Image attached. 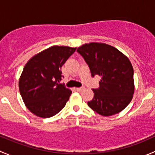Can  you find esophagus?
Instances as JSON below:
<instances>
[{"mask_svg": "<svg viewBox=\"0 0 155 155\" xmlns=\"http://www.w3.org/2000/svg\"><path fill=\"white\" fill-rule=\"evenodd\" d=\"M84 89H85V87H76V90L77 91H83Z\"/></svg>", "mask_w": 155, "mask_h": 155, "instance_id": "1", "label": "esophagus"}]
</instances>
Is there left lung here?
<instances>
[{
    "mask_svg": "<svg viewBox=\"0 0 155 155\" xmlns=\"http://www.w3.org/2000/svg\"><path fill=\"white\" fill-rule=\"evenodd\" d=\"M90 69L92 77L101 76L98 88L87 105L103 116L121 112L134 92V69L129 59L117 48L105 43H91L77 48Z\"/></svg>",
    "mask_w": 155,
    "mask_h": 155,
    "instance_id": "8db88e82",
    "label": "left lung"
}]
</instances>
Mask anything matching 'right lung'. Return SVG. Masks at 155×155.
Listing matches in <instances>:
<instances>
[{
	"label": "right lung",
	"instance_id": "right-lung-1",
	"mask_svg": "<svg viewBox=\"0 0 155 155\" xmlns=\"http://www.w3.org/2000/svg\"><path fill=\"white\" fill-rule=\"evenodd\" d=\"M76 48L54 46L31 58L23 69L18 87L25 106L41 118H50L66 105L72 91L60 82L61 67Z\"/></svg>",
	"mask_w": 155,
	"mask_h": 155
}]
</instances>
